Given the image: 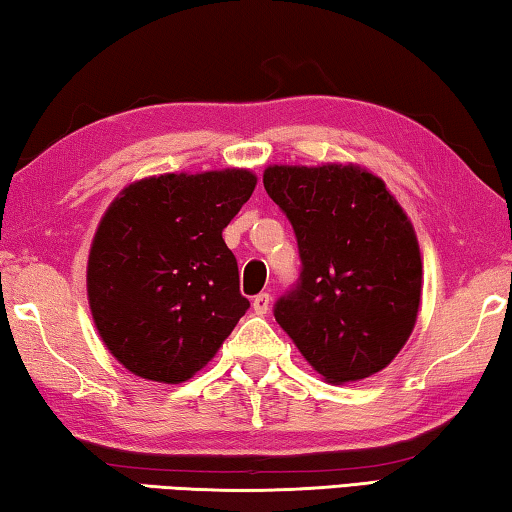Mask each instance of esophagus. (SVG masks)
<instances>
[{
	"label": "esophagus",
	"instance_id": "obj_1",
	"mask_svg": "<svg viewBox=\"0 0 512 512\" xmlns=\"http://www.w3.org/2000/svg\"><path fill=\"white\" fill-rule=\"evenodd\" d=\"M270 301H272V297L267 295V292H261V295H256L254 301H251V308H254L258 315H265L267 311H270Z\"/></svg>",
	"mask_w": 512,
	"mask_h": 512
}]
</instances>
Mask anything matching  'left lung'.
Listing matches in <instances>:
<instances>
[{"mask_svg":"<svg viewBox=\"0 0 512 512\" xmlns=\"http://www.w3.org/2000/svg\"><path fill=\"white\" fill-rule=\"evenodd\" d=\"M263 186L295 229L301 281L274 317L324 381L388 367L415 329L422 254L383 179L356 163L270 165Z\"/></svg>","mask_w":512,"mask_h":512,"instance_id":"left-lung-1","label":"left lung"}]
</instances>
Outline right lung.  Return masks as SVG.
<instances>
[{"label":"right lung","instance_id":"right-lung-1","mask_svg":"<svg viewBox=\"0 0 512 512\" xmlns=\"http://www.w3.org/2000/svg\"><path fill=\"white\" fill-rule=\"evenodd\" d=\"M256 188L245 167L170 172L122 188L92 238V322L140 379L183 383L208 365L249 308L222 231Z\"/></svg>","mask_w":512,"mask_h":512}]
</instances>
